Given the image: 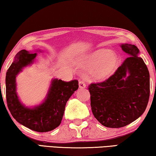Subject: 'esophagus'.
<instances>
[{
	"label": "esophagus",
	"mask_w": 156,
	"mask_h": 156,
	"mask_svg": "<svg viewBox=\"0 0 156 156\" xmlns=\"http://www.w3.org/2000/svg\"><path fill=\"white\" fill-rule=\"evenodd\" d=\"M79 87L81 89L86 87V84H85V83H84V81L83 80H80V81H79Z\"/></svg>",
	"instance_id": "esophagus-1"
}]
</instances>
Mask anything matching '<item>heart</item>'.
I'll return each instance as SVG.
<instances>
[{"mask_svg":"<svg viewBox=\"0 0 156 156\" xmlns=\"http://www.w3.org/2000/svg\"><path fill=\"white\" fill-rule=\"evenodd\" d=\"M118 65L114 52L101 49L91 53L83 60L84 67H91L90 73L96 80H104L112 74Z\"/></svg>","mask_w":156,"mask_h":156,"instance_id":"obj_1","label":"heart"}]
</instances>
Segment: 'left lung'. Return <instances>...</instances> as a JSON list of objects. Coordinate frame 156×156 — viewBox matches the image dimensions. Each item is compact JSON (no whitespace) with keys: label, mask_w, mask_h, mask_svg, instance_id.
<instances>
[{"label":"left lung","mask_w":156,"mask_h":156,"mask_svg":"<svg viewBox=\"0 0 156 156\" xmlns=\"http://www.w3.org/2000/svg\"><path fill=\"white\" fill-rule=\"evenodd\" d=\"M121 47L129 57L109 78L88 87L94 117L109 128L123 127L138 119L149 99V73L144 60L138 56V48L131 44H122ZM127 72L129 76L124 79Z\"/></svg>","instance_id":"1"}]
</instances>
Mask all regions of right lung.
Instances as JSON below:
<instances>
[{"mask_svg": "<svg viewBox=\"0 0 156 156\" xmlns=\"http://www.w3.org/2000/svg\"><path fill=\"white\" fill-rule=\"evenodd\" d=\"M36 56V53L30 54L25 49L16 54L6 73L7 104L13 118L21 125L35 131L47 132L60 125L66 103L78 89V81L54 79L43 103L33 109L23 106L16 92V76L23 67L32 63Z\"/></svg>", "mask_w": 156, "mask_h": 156, "instance_id": "add662e5", "label": "right lung"}]
</instances>
